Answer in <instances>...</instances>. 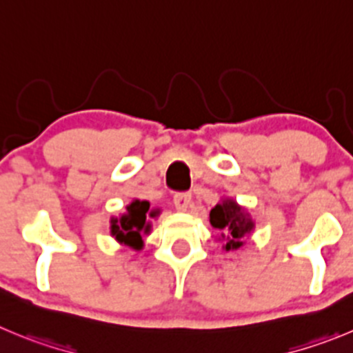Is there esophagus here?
<instances>
[{
	"label": "esophagus",
	"instance_id": "obj_1",
	"mask_svg": "<svg viewBox=\"0 0 353 353\" xmlns=\"http://www.w3.org/2000/svg\"><path fill=\"white\" fill-rule=\"evenodd\" d=\"M190 203H192V193L179 192L174 195V205L177 210H186Z\"/></svg>",
	"mask_w": 353,
	"mask_h": 353
}]
</instances>
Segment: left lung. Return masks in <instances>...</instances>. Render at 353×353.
Wrapping results in <instances>:
<instances>
[{
  "label": "left lung",
  "instance_id": "obj_1",
  "mask_svg": "<svg viewBox=\"0 0 353 353\" xmlns=\"http://www.w3.org/2000/svg\"><path fill=\"white\" fill-rule=\"evenodd\" d=\"M210 225L228 235L226 242V251L230 249H239L242 245V240L247 233H251L254 223L249 219V214L243 212L233 200H223L210 210Z\"/></svg>",
  "mask_w": 353,
  "mask_h": 353
}]
</instances>
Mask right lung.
I'll return each instance as SVG.
<instances>
[{"mask_svg":"<svg viewBox=\"0 0 353 353\" xmlns=\"http://www.w3.org/2000/svg\"><path fill=\"white\" fill-rule=\"evenodd\" d=\"M150 210V202H141V200H134L130 205L127 207V214L118 219L111 221V235L121 243L134 247V249H141L143 245V236L141 232H148L150 226H146V216ZM151 212L150 216H153Z\"/></svg>","mask_w":353,"mask_h":353,"instance_id":"right-lung-1","label":"right lung"}]
</instances>
